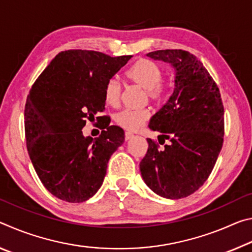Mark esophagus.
Segmentation results:
<instances>
[{"mask_svg": "<svg viewBox=\"0 0 252 252\" xmlns=\"http://www.w3.org/2000/svg\"><path fill=\"white\" fill-rule=\"evenodd\" d=\"M125 138H126V141H127V140H130V139L133 138V134L130 133V132H126V136H125Z\"/></svg>", "mask_w": 252, "mask_h": 252, "instance_id": "1", "label": "esophagus"}]
</instances>
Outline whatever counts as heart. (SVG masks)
Here are the masks:
<instances>
[{
	"instance_id": "b5f03b06",
	"label": "heart",
	"mask_w": 252,
	"mask_h": 252,
	"mask_svg": "<svg viewBox=\"0 0 252 252\" xmlns=\"http://www.w3.org/2000/svg\"><path fill=\"white\" fill-rule=\"evenodd\" d=\"M125 76L131 83L146 90L149 99L153 102H161L167 95V87L161 83L163 71L156 62L149 59H139L127 67ZM105 103L116 106L120 102L121 87L118 81L111 79L104 85L103 90ZM149 119L150 111L143 110H122L114 120L118 126L127 131H138L141 129Z\"/></svg>"
}]
</instances>
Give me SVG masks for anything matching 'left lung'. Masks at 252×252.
<instances>
[{
  "mask_svg": "<svg viewBox=\"0 0 252 252\" xmlns=\"http://www.w3.org/2000/svg\"><path fill=\"white\" fill-rule=\"evenodd\" d=\"M147 57L174 69V89L149 127L159 131V149L147 139L148 151L140 162L143 181L153 192L181 199L195 192L210 176L223 143V104L219 88L193 54L159 50Z\"/></svg>",
  "mask_w": 252,
  "mask_h": 252,
  "instance_id": "8db88e82",
  "label": "left lung"
}]
</instances>
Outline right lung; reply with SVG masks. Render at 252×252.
Masks as SVG:
<instances>
[{"label":"right lung","instance_id":"1","mask_svg":"<svg viewBox=\"0 0 252 252\" xmlns=\"http://www.w3.org/2000/svg\"><path fill=\"white\" fill-rule=\"evenodd\" d=\"M131 58L67 50L32 85L24 110L28 152L41 182L54 197L83 202L103 183L111 156L125 142V131L108 122L93 140L82 129L104 110L105 83Z\"/></svg>","mask_w":252,"mask_h":252}]
</instances>
